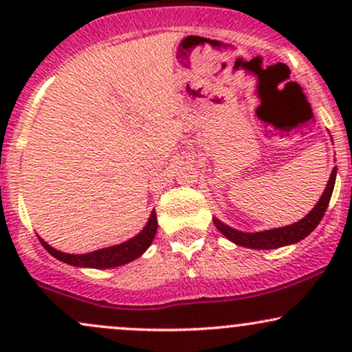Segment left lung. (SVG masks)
<instances>
[{"label":"left lung","instance_id":"1","mask_svg":"<svg viewBox=\"0 0 352 352\" xmlns=\"http://www.w3.org/2000/svg\"><path fill=\"white\" fill-rule=\"evenodd\" d=\"M336 172L338 168L334 167L331 172L328 184H326L324 192H322L321 199L318 200V204L314 205L313 210L301 218L300 221H294L292 225H286V227H278L272 230H263V232H240V230L232 228L230 225L223 223L221 220H218L217 217H213V223L218 228V232L223 236H227L230 241L238 246H245V248L252 250H274L281 248V246L298 243V241L305 240L306 236L318 227V223L321 221V218L324 217L326 208L333 195L334 182H336Z\"/></svg>","mask_w":352,"mask_h":352}]
</instances>
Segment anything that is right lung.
<instances>
[{
	"label": "right lung",
	"mask_w": 352,
	"mask_h": 352,
	"mask_svg": "<svg viewBox=\"0 0 352 352\" xmlns=\"http://www.w3.org/2000/svg\"><path fill=\"white\" fill-rule=\"evenodd\" d=\"M157 233V213L155 210H152L151 217H148L145 227L137 233L135 236L129 238L127 241L119 245L107 246V248L96 250L91 253H64L59 250L52 248L51 245H47L46 241L39 236V241L44 248L47 250V253L52 254L54 258H58L63 263L78 266V268H96V270H107V268H116V266H122L131 263V261L137 260L139 256L147 252L148 246L152 245L153 238Z\"/></svg>",
	"instance_id": "right-lung-1"
}]
</instances>
